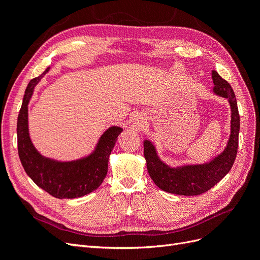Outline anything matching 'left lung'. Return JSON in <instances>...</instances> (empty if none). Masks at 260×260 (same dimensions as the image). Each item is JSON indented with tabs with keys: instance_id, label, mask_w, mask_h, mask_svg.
<instances>
[{
	"instance_id": "8db88e82",
	"label": "left lung",
	"mask_w": 260,
	"mask_h": 260,
	"mask_svg": "<svg viewBox=\"0 0 260 260\" xmlns=\"http://www.w3.org/2000/svg\"><path fill=\"white\" fill-rule=\"evenodd\" d=\"M216 95L228 100L231 108V132L223 151L211 160L204 164H184L170 166L162 161L152 141L144 140V157L146 167L154 183L160 190L184 196H193L205 193L215 186L233 166L239 147L240 115L238 102L231 85L219 76L216 70L211 73Z\"/></svg>"
}]
</instances>
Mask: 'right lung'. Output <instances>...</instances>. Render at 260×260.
<instances>
[{
    "mask_svg": "<svg viewBox=\"0 0 260 260\" xmlns=\"http://www.w3.org/2000/svg\"><path fill=\"white\" fill-rule=\"evenodd\" d=\"M50 68L31 80L25 91L17 119L18 154L26 174L39 187L56 199H78L95 191L104 181L109 155L122 128L112 125L106 129L93 151L81 158L61 161L42 155L30 138L28 104L36 85L49 73Z\"/></svg>",
    "mask_w": 260,
    "mask_h": 260,
    "instance_id": "right-lung-1",
    "label": "right lung"
}]
</instances>
